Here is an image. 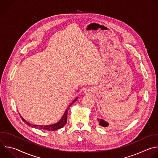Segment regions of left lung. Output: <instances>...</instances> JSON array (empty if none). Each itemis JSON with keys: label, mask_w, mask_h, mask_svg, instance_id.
Here are the masks:
<instances>
[{"label": "left lung", "mask_w": 158, "mask_h": 158, "mask_svg": "<svg viewBox=\"0 0 158 158\" xmlns=\"http://www.w3.org/2000/svg\"><path fill=\"white\" fill-rule=\"evenodd\" d=\"M98 120V122H99V125H100V126H102V127H109V123L107 122H106L105 120H102V119H97Z\"/></svg>", "instance_id": "obj_1"}]
</instances>
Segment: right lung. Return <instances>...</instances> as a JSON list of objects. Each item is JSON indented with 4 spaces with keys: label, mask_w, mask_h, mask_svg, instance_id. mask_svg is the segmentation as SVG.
Wrapping results in <instances>:
<instances>
[{
    "label": "right lung",
    "mask_w": 158,
    "mask_h": 158,
    "mask_svg": "<svg viewBox=\"0 0 158 158\" xmlns=\"http://www.w3.org/2000/svg\"><path fill=\"white\" fill-rule=\"evenodd\" d=\"M77 97H76V98H75L73 102L69 105V107H68V109H66V110L65 111L63 116L62 117V118H61V120L55 123V124H52V125H33V124H31L30 123L27 122L21 115H20V117L22 118V120L28 126L31 127H33V128H37V129H40V130H47V131H55V130H57L58 129H60L61 128H63L67 123V116H68V109L70 107V106H71V105L74 102H76L77 100Z\"/></svg>",
    "instance_id": "1"
}]
</instances>
